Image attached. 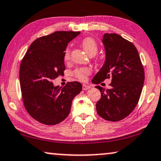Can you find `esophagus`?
I'll return each mask as SVG.
<instances>
[{"label": "esophagus", "instance_id": "obj_1", "mask_svg": "<svg viewBox=\"0 0 161 161\" xmlns=\"http://www.w3.org/2000/svg\"><path fill=\"white\" fill-rule=\"evenodd\" d=\"M90 87H90V85H83V86H82V89L84 90H87L88 89H90Z\"/></svg>", "mask_w": 161, "mask_h": 161}]
</instances>
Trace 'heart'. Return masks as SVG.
I'll use <instances>...</instances> for the list:
<instances>
[{
	"label": "heart",
	"instance_id": "b5f03b06",
	"mask_svg": "<svg viewBox=\"0 0 161 161\" xmlns=\"http://www.w3.org/2000/svg\"><path fill=\"white\" fill-rule=\"evenodd\" d=\"M81 45H82L83 48L86 51L88 55H95L98 52V45L96 41L91 37H87L85 38L81 41ZM70 54H71V49L69 47H67L65 49L64 55H63V58L65 61L69 60L70 58ZM91 71L89 68H79L76 69L75 71L73 72L74 76L78 80L84 81L86 80L87 76L90 74Z\"/></svg>",
	"mask_w": 161,
	"mask_h": 161
}]
</instances>
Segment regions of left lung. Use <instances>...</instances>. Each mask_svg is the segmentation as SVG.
<instances>
[{
  "instance_id": "left-lung-1",
  "label": "left lung",
  "mask_w": 161,
  "mask_h": 161,
  "mask_svg": "<svg viewBox=\"0 0 161 161\" xmlns=\"http://www.w3.org/2000/svg\"><path fill=\"white\" fill-rule=\"evenodd\" d=\"M106 60L92 82L98 85L112 80L110 89L96 86L101 97L96 103L97 113L108 121L125 118L134 109L141 96L144 71L136 48L117 33H105L103 37Z\"/></svg>"
}]
</instances>
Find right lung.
<instances>
[{
    "mask_svg": "<svg viewBox=\"0 0 161 161\" xmlns=\"http://www.w3.org/2000/svg\"><path fill=\"white\" fill-rule=\"evenodd\" d=\"M80 33L56 31L38 38L22 60L19 82L24 106L33 119L44 125L64 120L74 98L82 89L78 81L68 82L63 87L53 83L65 69L63 55L68 44Z\"/></svg>",
    "mask_w": 161,
    "mask_h": 161,
    "instance_id": "obj_1",
    "label": "right lung"
}]
</instances>
